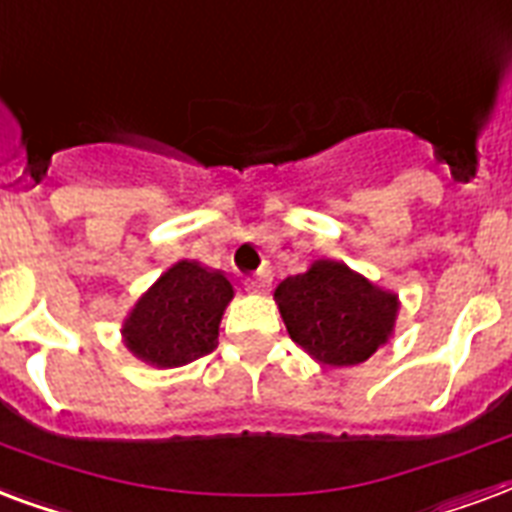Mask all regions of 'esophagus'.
<instances>
[{
    "mask_svg": "<svg viewBox=\"0 0 512 512\" xmlns=\"http://www.w3.org/2000/svg\"><path fill=\"white\" fill-rule=\"evenodd\" d=\"M270 280V272L259 270L251 280H248V291H253V294H267V291H270Z\"/></svg>",
    "mask_w": 512,
    "mask_h": 512,
    "instance_id": "esophagus-1",
    "label": "esophagus"
}]
</instances>
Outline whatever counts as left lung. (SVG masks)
Instances as JSON below:
<instances>
[{
    "instance_id": "1",
    "label": "left lung",
    "mask_w": 512,
    "mask_h": 512,
    "mask_svg": "<svg viewBox=\"0 0 512 512\" xmlns=\"http://www.w3.org/2000/svg\"><path fill=\"white\" fill-rule=\"evenodd\" d=\"M275 302L291 340L315 361L353 367L388 343L399 299L345 267L340 261H313L275 288Z\"/></svg>"
}]
</instances>
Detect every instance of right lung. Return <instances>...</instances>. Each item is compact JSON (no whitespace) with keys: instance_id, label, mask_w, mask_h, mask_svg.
Wrapping results in <instances>:
<instances>
[{"instance_id":"1","label":"right lung","mask_w":512,"mask_h":512,"mask_svg":"<svg viewBox=\"0 0 512 512\" xmlns=\"http://www.w3.org/2000/svg\"><path fill=\"white\" fill-rule=\"evenodd\" d=\"M234 288L224 272L178 261L153 283L124 321V343L161 370L202 359L218 345V324Z\"/></svg>"}]
</instances>
